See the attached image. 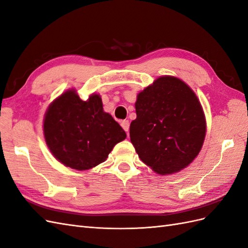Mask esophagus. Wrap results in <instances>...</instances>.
<instances>
[{"label": "esophagus", "mask_w": 248, "mask_h": 248, "mask_svg": "<svg viewBox=\"0 0 248 248\" xmlns=\"http://www.w3.org/2000/svg\"><path fill=\"white\" fill-rule=\"evenodd\" d=\"M121 126H122V128L127 132V134H128L129 126H130V123H129L128 120H123V121L121 122Z\"/></svg>", "instance_id": "1"}]
</instances>
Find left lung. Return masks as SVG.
Here are the masks:
<instances>
[{
  "label": "left lung",
  "mask_w": 248,
  "mask_h": 248,
  "mask_svg": "<svg viewBox=\"0 0 248 248\" xmlns=\"http://www.w3.org/2000/svg\"><path fill=\"white\" fill-rule=\"evenodd\" d=\"M130 140L140 160L158 175L182 170L199 155L206 118L198 96L178 78L163 76L138 94Z\"/></svg>",
  "instance_id": "left-lung-1"
}]
</instances>
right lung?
I'll return each mask as SVG.
<instances>
[{
    "mask_svg": "<svg viewBox=\"0 0 248 248\" xmlns=\"http://www.w3.org/2000/svg\"><path fill=\"white\" fill-rule=\"evenodd\" d=\"M43 134L55 158L65 167L87 170L106 161L126 133L103 110L99 94L88 100L69 89L52 101L44 115Z\"/></svg>",
    "mask_w": 248,
    "mask_h": 248,
    "instance_id": "obj_1",
    "label": "right lung"
}]
</instances>
